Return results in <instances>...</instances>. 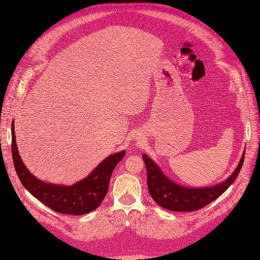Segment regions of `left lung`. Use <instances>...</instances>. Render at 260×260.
Listing matches in <instances>:
<instances>
[{"mask_svg": "<svg viewBox=\"0 0 260 260\" xmlns=\"http://www.w3.org/2000/svg\"><path fill=\"white\" fill-rule=\"evenodd\" d=\"M147 173V187L149 195L163 209L173 212L198 211L222 195L233 183L242 168L244 153L234 173L217 185L203 188H190L176 184L163 174L155 162L146 155H142Z\"/></svg>", "mask_w": 260, "mask_h": 260, "instance_id": "8db88e82", "label": "left lung"}]
</instances>
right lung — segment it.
Masks as SVG:
<instances>
[{
  "label": "right lung",
  "mask_w": 260,
  "mask_h": 260,
  "mask_svg": "<svg viewBox=\"0 0 260 260\" xmlns=\"http://www.w3.org/2000/svg\"><path fill=\"white\" fill-rule=\"evenodd\" d=\"M11 124V153L17 175L21 183L39 201L57 213L83 215L97 209L108 190L111 176L125 152H119L104 159L85 179L72 185L62 186L37 179L26 169L19 155L16 134Z\"/></svg>",
  "instance_id": "obj_1"
}]
</instances>
